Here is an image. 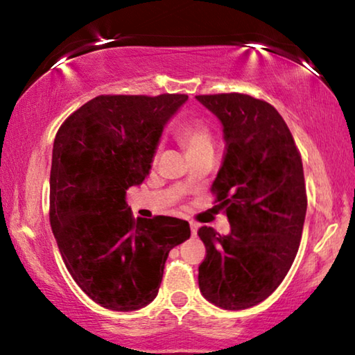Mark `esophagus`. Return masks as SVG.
Returning <instances> with one entry per match:
<instances>
[{
  "mask_svg": "<svg viewBox=\"0 0 355 355\" xmlns=\"http://www.w3.org/2000/svg\"><path fill=\"white\" fill-rule=\"evenodd\" d=\"M191 233L192 235H197V230H199V224H196V222H191Z\"/></svg>",
  "mask_w": 355,
  "mask_h": 355,
  "instance_id": "obj_1",
  "label": "esophagus"
}]
</instances>
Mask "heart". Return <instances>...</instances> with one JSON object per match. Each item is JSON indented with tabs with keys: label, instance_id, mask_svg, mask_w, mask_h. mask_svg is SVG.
Here are the masks:
<instances>
[{
	"label": "heart",
	"instance_id": "obj_1",
	"mask_svg": "<svg viewBox=\"0 0 355 355\" xmlns=\"http://www.w3.org/2000/svg\"><path fill=\"white\" fill-rule=\"evenodd\" d=\"M177 137L182 142L188 153H194L197 150L213 147L211 133L205 123L200 120H186L177 130Z\"/></svg>",
	"mask_w": 355,
	"mask_h": 355
}]
</instances>
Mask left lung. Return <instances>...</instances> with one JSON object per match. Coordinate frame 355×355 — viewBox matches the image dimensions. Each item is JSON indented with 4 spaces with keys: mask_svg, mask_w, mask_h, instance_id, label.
Masks as SVG:
<instances>
[{
    "mask_svg": "<svg viewBox=\"0 0 355 355\" xmlns=\"http://www.w3.org/2000/svg\"><path fill=\"white\" fill-rule=\"evenodd\" d=\"M220 120L225 153L211 191L230 233L200 227L207 255L203 297L244 310L275 291L296 258L307 213L304 169L290 128L274 106L245 94L197 95Z\"/></svg>",
    "mask_w": 355,
    "mask_h": 355,
    "instance_id": "left-lung-1",
    "label": "left lung"
}]
</instances>
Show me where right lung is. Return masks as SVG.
Returning <instances> with one entry per match:
<instances>
[{"instance_id": "1", "label": "right lung", "mask_w": 355, "mask_h": 355, "mask_svg": "<svg viewBox=\"0 0 355 355\" xmlns=\"http://www.w3.org/2000/svg\"><path fill=\"white\" fill-rule=\"evenodd\" d=\"M186 100L184 94L98 95L58 130L51 230L76 285L107 310L152 302L169 252L191 236L183 219H135L125 200L148 175L166 123Z\"/></svg>"}]
</instances>
